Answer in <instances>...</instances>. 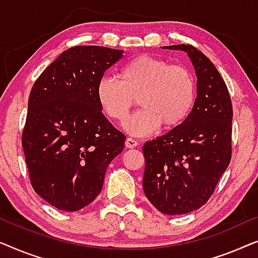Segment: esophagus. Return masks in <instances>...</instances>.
Masks as SVG:
<instances>
[{
    "mask_svg": "<svg viewBox=\"0 0 258 258\" xmlns=\"http://www.w3.org/2000/svg\"><path fill=\"white\" fill-rule=\"evenodd\" d=\"M138 145H139V143H138L136 139H133V138H127V139H126L125 146L127 148H134V147H137Z\"/></svg>",
    "mask_w": 258,
    "mask_h": 258,
    "instance_id": "esophagus-1",
    "label": "esophagus"
}]
</instances>
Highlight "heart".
Returning <instances> with one entry per match:
<instances>
[{
    "instance_id": "obj_1",
    "label": "heart",
    "mask_w": 258,
    "mask_h": 258,
    "mask_svg": "<svg viewBox=\"0 0 258 258\" xmlns=\"http://www.w3.org/2000/svg\"><path fill=\"white\" fill-rule=\"evenodd\" d=\"M96 94L107 117L118 122L125 121L138 98L141 108L125 128L133 136H148L160 126L173 130L186 121L197 98V79L182 65L141 55L121 68L119 79L104 76Z\"/></svg>"
}]
</instances>
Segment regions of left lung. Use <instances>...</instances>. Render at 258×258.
Returning <instances> with one entry per match:
<instances>
[{"instance_id":"left-lung-1","label":"left lung","mask_w":258,"mask_h":258,"mask_svg":"<svg viewBox=\"0 0 258 258\" xmlns=\"http://www.w3.org/2000/svg\"><path fill=\"white\" fill-rule=\"evenodd\" d=\"M187 52L198 77V97L186 121L143 147L146 198L159 212L181 215L212 197L231 159L230 94L207 56L189 44L164 46Z\"/></svg>"}]
</instances>
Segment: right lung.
Here are the masks:
<instances>
[{
    "instance_id": "right-lung-1",
    "label": "right lung",
    "mask_w": 258,
    "mask_h": 258,
    "mask_svg": "<svg viewBox=\"0 0 258 258\" xmlns=\"http://www.w3.org/2000/svg\"><path fill=\"white\" fill-rule=\"evenodd\" d=\"M122 50L78 45L61 52L35 82L22 133L31 186L50 205L77 212L103 188L126 137L105 118L96 89Z\"/></svg>"
}]
</instances>
